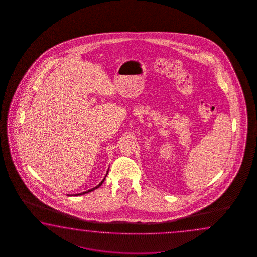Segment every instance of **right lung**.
Here are the masks:
<instances>
[{"mask_svg": "<svg viewBox=\"0 0 257 257\" xmlns=\"http://www.w3.org/2000/svg\"><path fill=\"white\" fill-rule=\"evenodd\" d=\"M107 174H108V171H107L106 175H105V176H104V179L101 181V183H100L99 185H97V186H95V187H93V188H92V189H90V190H87V191L82 192V193H80V194H76V195H74V196H81V195H84V194H87V193H89V192H92L93 191V190H95L96 188H98L99 186H101V185H102V184L104 183V179H105V177H106V175H107ZM69 196H71V195H69Z\"/></svg>", "mask_w": 257, "mask_h": 257, "instance_id": "1", "label": "right lung"}]
</instances>
